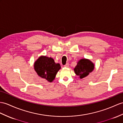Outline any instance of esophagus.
<instances>
[{
    "label": "esophagus",
    "mask_w": 123,
    "mask_h": 123,
    "mask_svg": "<svg viewBox=\"0 0 123 123\" xmlns=\"http://www.w3.org/2000/svg\"><path fill=\"white\" fill-rule=\"evenodd\" d=\"M64 67H67V68H68V67H69V64H68V63H67L65 65H64Z\"/></svg>",
    "instance_id": "obj_1"
}]
</instances>
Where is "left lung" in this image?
<instances>
[{"instance_id": "left-lung-1", "label": "left lung", "mask_w": 123, "mask_h": 123, "mask_svg": "<svg viewBox=\"0 0 123 123\" xmlns=\"http://www.w3.org/2000/svg\"><path fill=\"white\" fill-rule=\"evenodd\" d=\"M94 67V64L90 60L82 59L78 62L77 66L74 68V71L77 75L82 79L92 72Z\"/></svg>"}]
</instances>
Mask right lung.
Masks as SVG:
<instances>
[{
  "label": "right lung",
  "mask_w": 123,
  "mask_h": 123,
  "mask_svg": "<svg viewBox=\"0 0 123 123\" xmlns=\"http://www.w3.org/2000/svg\"><path fill=\"white\" fill-rule=\"evenodd\" d=\"M34 69L39 76L52 82L56 74L61 69L59 64H56L51 57L41 56L34 63Z\"/></svg>",
  "instance_id": "add662e5"
}]
</instances>
